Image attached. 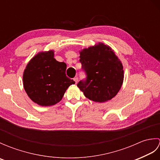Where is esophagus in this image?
Segmentation results:
<instances>
[{
	"mask_svg": "<svg viewBox=\"0 0 160 160\" xmlns=\"http://www.w3.org/2000/svg\"><path fill=\"white\" fill-rule=\"evenodd\" d=\"M73 80L75 81V82L77 83V82H78V77L74 78H73Z\"/></svg>",
	"mask_w": 160,
	"mask_h": 160,
	"instance_id": "obj_1",
	"label": "esophagus"
}]
</instances>
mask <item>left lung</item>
I'll return each mask as SVG.
<instances>
[{"label":"left lung","instance_id":"obj_1","mask_svg":"<svg viewBox=\"0 0 160 160\" xmlns=\"http://www.w3.org/2000/svg\"><path fill=\"white\" fill-rule=\"evenodd\" d=\"M80 53V62L86 78L77 86L84 96L98 102H104L116 96L123 82L124 71L113 51L99 43Z\"/></svg>","mask_w":160,"mask_h":160}]
</instances>
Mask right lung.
<instances>
[{"mask_svg": "<svg viewBox=\"0 0 160 160\" xmlns=\"http://www.w3.org/2000/svg\"><path fill=\"white\" fill-rule=\"evenodd\" d=\"M53 51L33 57L23 73V86L32 101L52 106L62 100L67 88L75 82L66 76L67 64L53 58Z\"/></svg>", "mask_w": 160, "mask_h": 160, "instance_id": "right-lung-1", "label": "right lung"}]
</instances>
